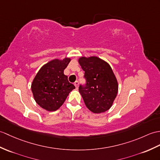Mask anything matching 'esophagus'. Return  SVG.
Wrapping results in <instances>:
<instances>
[{
    "label": "esophagus",
    "mask_w": 160,
    "mask_h": 160,
    "mask_svg": "<svg viewBox=\"0 0 160 160\" xmlns=\"http://www.w3.org/2000/svg\"><path fill=\"white\" fill-rule=\"evenodd\" d=\"M78 84H79V82L78 81H76V82H74V85H75V87H76V88H78Z\"/></svg>",
    "instance_id": "esophagus-1"
}]
</instances>
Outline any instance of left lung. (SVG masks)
<instances>
[{"instance_id":"obj_1","label":"left lung","mask_w":160,"mask_h":160,"mask_svg":"<svg viewBox=\"0 0 160 160\" xmlns=\"http://www.w3.org/2000/svg\"><path fill=\"white\" fill-rule=\"evenodd\" d=\"M78 62L84 71L85 87H79L87 108L95 114L104 112L112 106L118 92L117 78L110 65L98 57H81Z\"/></svg>"}]
</instances>
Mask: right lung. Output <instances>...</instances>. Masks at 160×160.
Here are the masks:
<instances>
[{
    "label": "right lung",
    "instance_id": "1",
    "mask_svg": "<svg viewBox=\"0 0 160 160\" xmlns=\"http://www.w3.org/2000/svg\"><path fill=\"white\" fill-rule=\"evenodd\" d=\"M71 58H55L40 68L31 84V91L36 103L49 112L57 110L69 93L75 88L69 82L64 70Z\"/></svg>",
    "mask_w": 160,
    "mask_h": 160
}]
</instances>
